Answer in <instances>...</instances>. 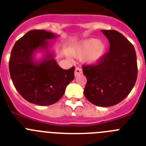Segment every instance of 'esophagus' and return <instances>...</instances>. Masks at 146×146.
Here are the masks:
<instances>
[{
	"instance_id": "obj_1",
	"label": "esophagus",
	"mask_w": 146,
	"mask_h": 146,
	"mask_svg": "<svg viewBox=\"0 0 146 146\" xmlns=\"http://www.w3.org/2000/svg\"><path fill=\"white\" fill-rule=\"evenodd\" d=\"M82 69H81L80 68H79V67H76L75 71H74V75H75V77H77L78 75L82 74Z\"/></svg>"
}]
</instances>
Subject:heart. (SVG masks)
<instances>
[{"label":"heart","mask_w":146,"mask_h":146,"mask_svg":"<svg viewBox=\"0 0 146 146\" xmlns=\"http://www.w3.org/2000/svg\"><path fill=\"white\" fill-rule=\"evenodd\" d=\"M106 44L94 38L82 40L72 50L73 56L77 58L84 57L88 64H96L106 52Z\"/></svg>","instance_id":"1"}]
</instances>
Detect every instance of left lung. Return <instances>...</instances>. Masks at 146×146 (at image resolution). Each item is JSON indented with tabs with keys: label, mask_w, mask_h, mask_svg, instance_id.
<instances>
[{
	"label": "left lung",
	"mask_w": 146,
	"mask_h": 146,
	"mask_svg": "<svg viewBox=\"0 0 146 146\" xmlns=\"http://www.w3.org/2000/svg\"><path fill=\"white\" fill-rule=\"evenodd\" d=\"M108 38L110 51L96 65L82 66L87 78L84 95L99 107H110L124 99L137 77V56L133 44L119 32L102 30Z\"/></svg>",
	"instance_id": "obj_1"
}]
</instances>
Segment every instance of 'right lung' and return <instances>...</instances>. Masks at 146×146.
<instances>
[{
  "label": "right lung",
  "mask_w": 146,
  "mask_h": 146,
  "mask_svg": "<svg viewBox=\"0 0 146 146\" xmlns=\"http://www.w3.org/2000/svg\"><path fill=\"white\" fill-rule=\"evenodd\" d=\"M56 37L44 30H32L17 40L11 50L9 66L13 84L25 100L33 104L47 106L57 102L74 78V67L63 69L49 52L48 40ZM39 49L44 50L46 55L36 62L33 56Z\"/></svg>",
  "instance_id": "add662e5"
}]
</instances>
